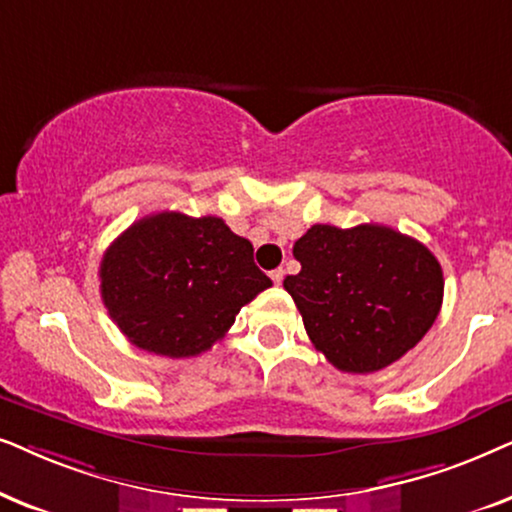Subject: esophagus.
Returning a JSON list of instances; mask_svg holds the SVG:
<instances>
[{"instance_id":"1","label":"esophagus","mask_w":512,"mask_h":512,"mask_svg":"<svg viewBox=\"0 0 512 512\" xmlns=\"http://www.w3.org/2000/svg\"><path fill=\"white\" fill-rule=\"evenodd\" d=\"M271 281H274L276 285H281L283 283V276H285V271L281 269V267H278V269H274V271H271Z\"/></svg>"}]
</instances>
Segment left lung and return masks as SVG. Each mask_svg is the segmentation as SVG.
<instances>
[{"label":"left lung","instance_id":"1","mask_svg":"<svg viewBox=\"0 0 512 512\" xmlns=\"http://www.w3.org/2000/svg\"><path fill=\"white\" fill-rule=\"evenodd\" d=\"M302 264L283 288L311 344L337 370H384L421 342L442 306L440 262L424 243L381 224H313L292 248Z\"/></svg>","mask_w":512,"mask_h":512}]
</instances>
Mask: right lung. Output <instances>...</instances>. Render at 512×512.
<instances>
[{"instance_id": "add662e5", "label": "right lung", "mask_w": 512, "mask_h": 512, "mask_svg": "<svg viewBox=\"0 0 512 512\" xmlns=\"http://www.w3.org/2000/svg\"><path fill=\"white\" fill-rule=\"evenodd\" d=\"M267 288L271 278L252 262V243L213 215L142 217L100 262L109 316L128 342L168 358L208 351Z\"/></svg>"}]
</instances>
